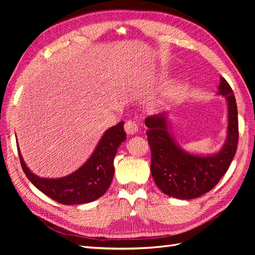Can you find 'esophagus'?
<instances>
[{
	"label": "esophagus",
	"instance_id": "obj_1",
	"mask_svg": "<svg viewBox=\"0 0 255 255\" xmlns=\"http://www.w3.org/2000/svg\"><path fill=\"white\" fill-rule=\"evenodd\" d=\"M125 130L127 132V134H128V135L135 134L138 130L137 123L133 120H128L126 122V125H125Z\"/></svg>",
	"mask_w": 255,
	"mask_h": 255
}]
</instances>
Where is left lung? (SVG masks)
I'll use <instances>...</instances> for the list:
<instances>
[{
	"label": "left lung",
	"instance_id": "obj_1",
	"mask_svg": "<svg viewBox=\"0 0 255 255\" xmlns=\"http://www.w3.org/2000/svg\"><path fill=\"white\" fill-rule=\"evenodd\" d=\"M218 94L226 97L229 111L227 140L215 155L199 156L182 150L169 133L165 114L145 118L151 149V173L165 195L195 199L213 189L225 175L235 156L238 143L236 100L229 83L220 78Z\"/></svg>",
	"mask_w": 255,
	"mask_h": 255
}]
</instances>
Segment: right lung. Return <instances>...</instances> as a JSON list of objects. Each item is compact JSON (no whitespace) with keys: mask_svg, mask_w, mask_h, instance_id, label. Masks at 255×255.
Wrapping results in <instances>:
<instances>
[{"mask_svg":"<svg viewBox=\"0 0 255 255\" xmlns=\"http://www.w3.org/2000/svg\"><path fill=\"white\" fill-rule=\"evenodd\" d=\"M123 121L104 133L90 158L78 170L59 179H43L30 172L18 146L20 163L27 179L36 188L61 204H84L103 196L111 186L114 158L119 145L126 140Z\"/></svg>","mask_w":255,"mask_h":255,"instance_id":"add662e5","label":"right lung"}]
</instances>
